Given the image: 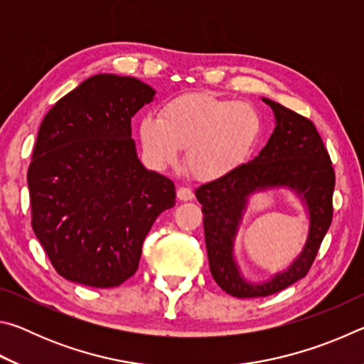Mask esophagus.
<instances>
[{
    "mask_svg": "<svg viewBox=\"0 0 364 364\" xmlns=\"http://www.w3.org/2000/svg\"><path fill=\"white\" fill-rule=\"evenodd\" d=\"M176 196H178V199L183 200V202H186V200H193V199H194V193H193V189L184 188V186L178 188V191H176Z\"/></svg>",
    "mask_w": 364,
    "mask_h": 364,
    "instance_id": "esophagus-1",
    "label": "esophagus"
}]
</instances>
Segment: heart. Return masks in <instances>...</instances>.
I'll list each match as a JSON object with an SVG mask.
<instances>
[{"mask_svg":"<svg viewBox=\"0 0 364 364\" xmlns=\"http://www.w3.org/2000/svg\"><path fill=\"white\" fill-rule=\"evenodd\" d=\"M262 117L249 102L212 93H184L165 102L160 114L139 122V139L156 167L175 165L186 149V167L197 180L232 173L254 154Z\"/></svg>","mask_w":364,"mask_h":364,"instance_id":"b5f03b06","label":"heart"}]
</instances>
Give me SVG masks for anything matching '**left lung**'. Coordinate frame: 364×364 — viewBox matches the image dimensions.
Instances as JSON below:
<instances>
[{
  "instance_id": "1",
  "label": "left lung",
  "mask_w": 364,
  "mask_h": 364,
  "mask_svg": "<svg viewBox=\"0 0 364 364\" xmlns=\"http://www.w3.org/2000/svg\"><path fill=\"white\" fill-rule=\"evenodd\" d=\"M273 109L276 128L267 146L249 164L196 189L202 204L208 264L213 279L237 299L268 297L305 278L332 221L336 173L328 149L310 119L263 97ZM289 186L302 196L311 213V231L302 254L289 270L264 285H250L238 274L232 257L237 226L255 190Z\"/></svg>"
}]
</instances>
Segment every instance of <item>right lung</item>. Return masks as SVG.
Returning <instances> with one entry per match:
<instances>
[{
    "instance_id": "obj_1",
    "label": "right lung",
    "mask_w": 364,
    "mask_h": 364,
    "mask_svg": "<svg viewBox=\"0 0 364 364\" xmlns=\"http://www.w3.org/2000/svg\"><path fill=\"white\" fill-rule=\"evenodd\" d=\"M156 91L100 73L54 104L28 165L32 228L63 278L115 287L136 273L146 234L175 205V184L146 170L132 117Z\"/></svg>"
}]
</instances>
